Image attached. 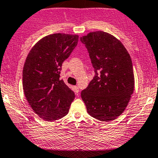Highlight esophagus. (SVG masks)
Listing matches in <instances>:
<instances>
[{
  "label": "esophagus",
  "mask_w": 158,
  "mask_h": 158,
  "mask_svg": "<svg viewBox=\"0 0 158 158\" xmlns=\"http://www.w3.org/2000/svg\"><path fill=\"white\" fill-rule=\"evenodd\" d=\"M74 92L77 93V94L79 93V86H74Z\"/></svg>",
  "instance_id": "1"
}]
</instances>
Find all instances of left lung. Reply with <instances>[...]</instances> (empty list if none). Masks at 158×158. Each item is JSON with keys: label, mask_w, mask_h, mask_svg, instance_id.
Listing matches in <instances>:
<instances>
[{"label": "left lung", "mask_w": 158, "mask_h": 158, "mask_svg": "<svg viewBox=\"0 0 158 158\" xmlns=\"http://www.w3.org/2000/svg\"><path fill=\"white\" fill-rule=\"evenodd\" d=\"M89 52L95 75L81 96L89 115L101 121L120 116L134 90L133 63L120 40L104 31L80 38Z\"/></svg>", "instance_id": "8db88e82"}]
</instances>
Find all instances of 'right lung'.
Wrapping results in <instances>:
<instances>
[{
	"instance_id": "add662e5",
	"label": "right lung",
	"mask_w": 158,
	"mask_h": 158,
	"mask_svg": "<svg viewBox=\"0 0 158 158\" xmlns=\"http://www.w3.org/2000/svg\"><path fill=\"white\" fill-rule=\"evenodd\" d=\"M78 42V35L53 34L39 40L25 60L23 86L28 102L45 120L69 113L75 95L60 78L62 65Z\"/></svg>"
}]
</instances>
